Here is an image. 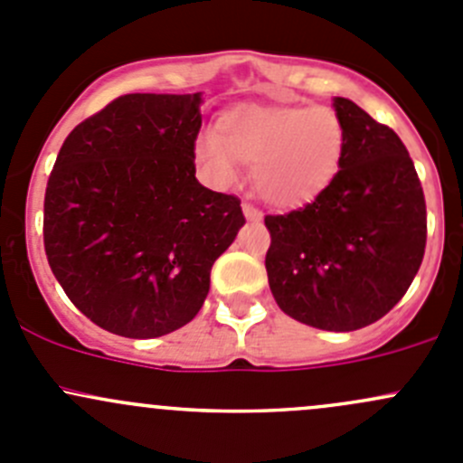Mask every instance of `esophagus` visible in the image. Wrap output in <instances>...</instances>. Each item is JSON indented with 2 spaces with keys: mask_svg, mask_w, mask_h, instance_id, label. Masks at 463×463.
Returning <instances> with one entry per match:
<instances>
[{
  "mask_svg": "<svg viewBox=\"0 0 463 463\" xmlns=\"http://www.w3.org/2000/svg\"><path fill=\"white\" fill-rule=\"evenodd\" d=\"M241 210H244V217L250 219V222H258V219H261V213L253 203H244L241 205Z\"/></svg>",
  "mask_w": 463,
  "mask_h": 463,
  "instance_id": "34e87169",
  "label": "esophagus"
}]
</instances>
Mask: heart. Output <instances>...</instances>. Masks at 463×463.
<instances>
[{"mask_svg":"<svg viewBox=\"0 0 463 463\" xmlns=\"http://www.w3.org/2000/svg\"><path fill=\"white\" fill-rule=\"evenodd\" d=\"M343 152V120L325 105H237L219 116L214 137L194 145L217 184L237 179L235 163L253 167L255 193L282 210L314 202L338 175Z\"/></svg>","mask_w":463,"mask_h":463,"instance_id":"b5f03b06","label":"heart"}]
</instances>
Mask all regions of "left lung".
<instances>
[{
    "instance_id": "obj_1",
    "label": "left lung",
    "mask_w": 463,
    "mask_h": 463,
    "mask_svg": "<svg viewBox=\"0 0 463 463\" xmlns=\"http://www.w3.org/2000/svg\"><path fill=\"white\" fill-rule=\"evenodd\" d=\"M338 175L305 208L266 214L269 287L293 320L354 331L381 320L412 284L426 253V197L394 129L347 98Z\"/></svg>"
}]
</instances>
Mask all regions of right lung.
Here are the masks:
<instances>
[{
	"mask_svg": "<svg viewBox=\"0 0 463 463\" xmlns=\"http://www.w3.org/2000/svg\"><path fill=\"white\" fill-rule=\"evenodd\" d=\"M202 93H128L73 128L44 194V250L102 329L158 338L202 309L214 260L246 223L197 181Z\"/></svg>",
	"mask_w": 463,
	"mask_h": 463,
	"instance_id": "right-lung-1",
	"label": "right lung"
}]
</instances>
